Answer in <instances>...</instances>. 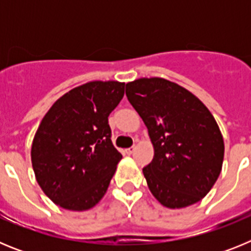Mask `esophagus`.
Instances as JSON below:
<instances>
[{
    "instance_id": "obj_1",
    "label": "esophagus",
    "mask_w": 251,
    "mask_h": 251,
    "mask_svg": "<svg viewBox=\"0 0 251 251\" xmlns=\"http://www.w3.org/2000/svg\"><path fill=\"white\" fill-rule=\"evenodd\" d=\"M134 151H136V147H134V146H133V147L127 148V150H126V153H127V154H132V153L134 152Z\"/></svg>"
}]
</instances>
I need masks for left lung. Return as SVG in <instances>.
Instances as JSON below:
<instances>
[{
	"instance_id": "1",
	"label": "left lung",
	"mask_w": 251,
	"mask_h": 251,
	"mask_svg": "<svg viewBox=\"0 0 251 251\" xmlns=\"http://www.w3.org/2000/svg\"><path fill=\"white\" fill-rule=\"evenodd\" d=\"M126 94L154 150L143 168L153 196L168 208L202 200L220 176L225 151L211 112L191 92L163 77L127 83Z\"/></svg>"
}]
</instances>
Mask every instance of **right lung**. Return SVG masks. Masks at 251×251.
I'll return each instance as SVG.
<instances>
[{
  "label": "right lung",
  "mask_w": 251,
  "mask_h": 251,
  "mask_svg": "<svg viewBox=\"0 0 251 251\" xmlns=\"http://www.w3.org/2000/svg\"><path fill=\"white\" fill-rule=\"evenodd\" d=\"M124 83L89 81L60 97L35 133L31 162L46 196L60 207L85 211L105 195L122 154L110 139L108 117Z\"/></svg>",
  "instance_id": "right-lung-1"
}]
</instances>
